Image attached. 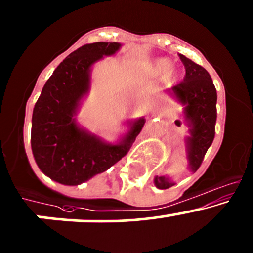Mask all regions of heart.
Segmentation results:
<instances>
[{
    "mask_svg": "<svg viewBox=\"0 0 253 253\" xmlns=\"http://www.w3.org/2000/svg\"><path fill=\"white\" fill-rule=\"evenodd\" d=\"M172 62L169 58H159V59L154 60L150 65V74L154 76L162 75V74H169V76L174 75V70L171 69Z\"/></svg>",
    "mask_w": 253,
    "mask_h": 253,
    "instance_id": "obj_1",
    "label": "heart"
}]
</instances>
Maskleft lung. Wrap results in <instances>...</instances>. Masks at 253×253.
I'll use <instances>...</instances> for the list:
<instances>
[{
	"label": "left lung",
	"mask_w": 253,
	"mask_h": 253,
	"mask_svg": "<svg viewBox=\"0 0 253 253\" xmlns=\"http://www.w3.org/2000/svg\"><path fill=\"white\" fill-rule=\"evenodd\" d=\"M179 58L185 66V78L167 92L183 105V118L189 128V135L184 138L188 169L195 172L213 142L217 120V91L211 76L203 66L183 54H179ZM154 184L159 189H167L174 183L167 175H156Z\"/></svg>",
	"instance_id": "obj_1"
}]
</instances>
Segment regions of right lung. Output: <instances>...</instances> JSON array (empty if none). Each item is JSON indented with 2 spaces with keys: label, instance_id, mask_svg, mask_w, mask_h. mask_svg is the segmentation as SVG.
<instances>
[{
  "label": "right lung",
  "instance_id": "right-lung-1",
  "mask_svg": "<svg viewBox=\"0 0 253 253\" xmlns=\"http://www.w3.org/2000/svg\"><path fill=\"white\" fill-rule=\"evenodd\" d=\"M119 42L84 44L69 54L47 80L33 111L31 149L39 169L54 182L79 185L121 160L142 131L144 118L126 121L115 143L80 126L82 99L91 89L92 66L121 48Z\"/></svg>",
  "mask_w": 253,
  "mask_h": 253
}]
</instances>
